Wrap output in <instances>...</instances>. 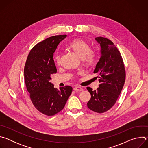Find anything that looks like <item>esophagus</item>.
I'll list each match as a JSON object with an SVG mask.
<instances>
[{
	"label": "esophagus",
	"mask_w": 148,
	"mask_h": 148,
	"mask_svg": "<svg viewBox=\"0 0 148 148\" xmlns=\"http://www.w3.org/2000/svg\"><path fill=\"white\" fill-rule=\"evenodd\" d=\"M74 90L75 91H83V89L80 87H76L74 88Z\"/></svg>",
	"instance_id": "esophagus-1"
}]
</instances>
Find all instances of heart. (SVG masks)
Here are the masks:
<instances>
[{
    "instance_id": "1",
    "label": "heart",
    "mask_w": 148,
    "mask_h": 148,
    "mask_svg": "<svg viewBox=\"0 0 148 148\" xmlns=\"http://www.w3.org/2000/svg\"><path fill=\"white\" fill-rule=\"evenodd\" d=\"M68 47L74 50L79 57H82L86 64L92 66L96 62L98 58L97 53L94 50L90 49V45L85 40L79 38L75 39L70 42ZM60 55L56 54L55 56L56 64H60Z\"/></svg>"
}]
</instances>
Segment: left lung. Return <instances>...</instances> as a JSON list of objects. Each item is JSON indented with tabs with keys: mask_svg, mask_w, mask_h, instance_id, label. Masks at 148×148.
<instances>
[{
	"mask_svg": "<svg viewBox=\"0 0 148 148\" xmlns=\"http://www.w3.org/2000/svg\"><path fill=\"white\" fill-rule=\"evenodd\" d=\"M95 40L101 47V56L94 73H98L99 88L92 91L87 103L89 109L97 113H103L111 109L117 101L123 88L126 72L120 51L110 40L97 37Z\"/></svg>",
	"mask_w": 148,
	"mask_h": 148,
	"instance_id": "left-lung-1",
	"label": "left lung"
}]
</instances>
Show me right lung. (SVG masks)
I'll list each match as a JSON object with an SVG mask.
<instances>
[{
  "mask_svg": "<svg viewBox=\"0 0 148 148\" xmlns=\"http://www.w3.org/2000/svg\"><path fill=\"white\" fill-rule=\"evenodd\" d=\"M66 34L50 37L36 45L30 50L25 66V81L34 107L47 116H53L64 108L71 95L70 86L56 89L49 81L57 73L53 55Z\"/></svg>",
  "mask_w": 148,
  "mask_h": 148,
  "instance_id": "right-lung-1",
  "label": "right lung"
}]
</instances>
